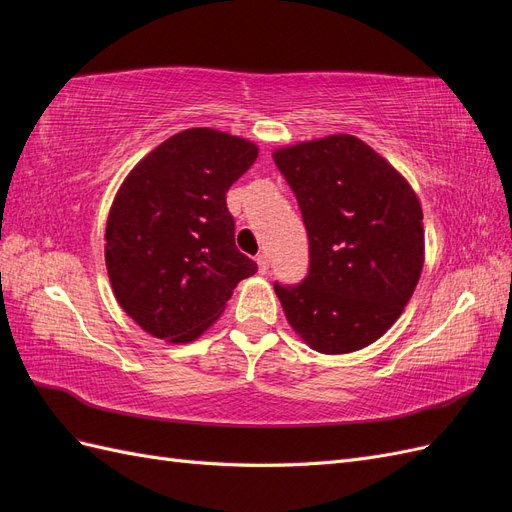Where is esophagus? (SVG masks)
I'll list each match as a JSON object with an SVG mask.
<instances>
[{"instance_id":"obj_1","label":"esophagus","mask_w":512,"mask_h":512,"mask_svg":"<svg viewBox=\"0 0 512 512\" xmlns=\"http://www.w3.org/2000/svg\"><path fill=\"white\" fill-rule=\"evenodd\" d=\"M256 262H258V273H260V275H267V273H269V258H267L265 254H260V256L256 258Z\"/></svg>"}]
</instances>
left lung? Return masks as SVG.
Here are the masks:
<instances>
[{
    "label": "left lung",
    "mask_w": 512,
    "mask_h": 512,
    "mask_svg": "<svg viewBox=\"0 0 512 512\" xmlns=\"http://www.w3.org/2000/svg\"><path fill=\"white\" fill-rule=\"evenodd\" d=\"M303 215L309 273L273 284L290 327L322 354L374 344L404 312L425 260L410 183L361 138L331 134L273 151Z\"/></svg>",
    "instance_id": "obj_1"
}]
</instances>
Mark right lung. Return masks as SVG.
<instances>
[{"label": "right lung", "mask_w": 512, "mask_h": 512, "mask_svg": "<svg viewBox=\"0 0 512 512\" xmlns=\"http://www.w3.org/2000/svg\"><path fill=\"white\" fill-rule=\"evenodd\" d=\"M258 158L245 138L183 130L138 162L106 220V271L138 327L170 344L192 342L258 271L235 245L226 192Z\"/></svg>", "instance_id": "1"}]
</instances>
